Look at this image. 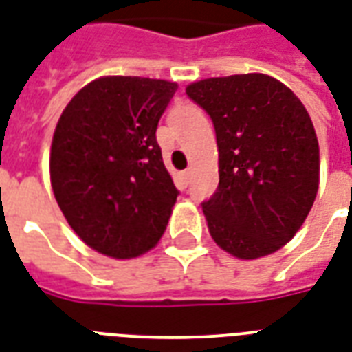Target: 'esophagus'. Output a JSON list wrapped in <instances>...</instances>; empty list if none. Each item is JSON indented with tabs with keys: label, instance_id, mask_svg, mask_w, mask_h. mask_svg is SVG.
<instances>
[{
	"label": "esophagus",
	"instance_id": "esophagus-1",
	"mask_svg": "<svg viewBox=\"0 0 352 352\" xmlns=\"http://www.w3.org/2000/svg\"><path fill=\"white\" fill-rule=\"evenodd\" d=\"M190 175H192V171H190V169H184L183 173H181V179H183L184 184L190 183Z\"/></svg>",
	"mask_w": 352,
	"mask_h": 352
}]
</instances>
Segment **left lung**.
Returning <instances> with one entry per match:
<instances>
[{
    "mask_svg": "<svg viewBox=\"0 0 352 352\" xmlns=\"http://www.w3.org/2000/svg\"><path fill=\"white\" fill-rule=\"evenodd\" d=\"M186 95L216 130L220 183L203 201L210 236L239 259L287 244L319 188V143L304 104L267 74L190 83Z\"/></svg>",
    "mask_w": 352,
    "mask_h": 352,
    "instance_id": "left-lung-1",
    "label": "left lung"
}]
</instances>
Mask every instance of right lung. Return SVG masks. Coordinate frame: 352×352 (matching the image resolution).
I'll return each instance as SVG.
<instances>
[{
  "mask_svg": "<svg viewBox=\"0 0 352 352\" xmlns=\"http://www.w3.org/2000/svg\"><path fill=\"white\" fill-rule=\"evenodd\" d=\"M175 82L104 76L87 83L57 121L50 181L59 209L87 246L116 259L155 248L179 190L156 142Z\"/></svg>",
  "mask_w": 352,
  "mask_h": 352,
  "instance_id": "right-lung-1",
  "label": "right lung"
}]
</instances>
